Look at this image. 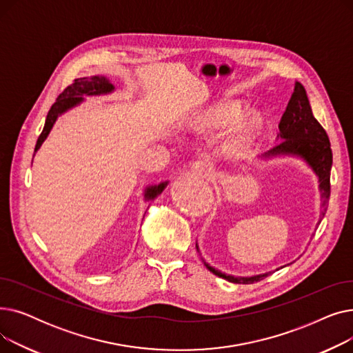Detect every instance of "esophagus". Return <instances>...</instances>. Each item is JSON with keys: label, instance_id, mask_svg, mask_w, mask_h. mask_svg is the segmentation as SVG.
Wrapping results in <instances>:
<instances>
[{"label": "esophagus", "instance_id": "34e87169", "mask_svg": "<svg viewBox=\"0 0 353 353\" xmlns=\"http://www.w3.org/2000/svg\"><path fill=\"white\" fill-rule=\"evenodd\" d=\"M192 172L203 177H209L213 174V167L208 160H197L192 164Z\"/></svg>", "mask_w": 353, "mask_h": 353}]
</instances>
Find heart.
Instances as JSON below:
<instances>
[{
  "instance_id": "b5f03b06",
  "label": "heart",
  "mask_w": 353,
  "mask_h": 353,
  "mask_svg": "<svg viewBox=\"0 0 353 353\" xmlns=\"http://www.w3.org/2000/svg\"><path fill=\"white\" fill-rule=\"evenodd\" d=\"M248 105L240 100H223L212 105L205 113L199 116L196 125L201 130H223L237 124L232 139L229 140V150L233 153L243 152L252 143L262 127V117L257 113L244 117Z\"/></svg>"
}]
</instances>
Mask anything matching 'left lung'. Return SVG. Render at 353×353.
<instances>
[{"label": "left lung", "mask_w": 353, "mask_h": 353, "mask_svg": "<svg viewBox=\"0 0 353 353\" xmlns=\"http://www.w3.org/2000/svg\"><path fill=\"white\" fill-rule=\"evenodd\" d=\"M277 143L272 150L263 154V157L276 156H294L301 157L314 172L319 179V190L322 197V217L326 213V206L330 196V169H332V150L330 141L325 132V128L314 119L309 99L306 96L305 87L296 81L293 94L288 103V107L279 123V134ZM322 220V219H321ZM319 220V223H321ZM196 249L199 246L196 243ZM206 268L216 276L226 279L232 283L249 285L259 281H263L270 274V272L254 274V276H232L221 273L220 270L212 268L205 262Z\"/></svg>", "instance_id": "8db88e82"}]
</instances>
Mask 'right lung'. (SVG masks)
<instances>
[{
  "instance_id": "add662e5",
  "label": "right lung",
  "mask_w": 353,
  "mask_h": 353,
  "mask_svg": "<svg viewBox=\"0 0 353 353\" xmlns=\"http://www.w3.org/2000/svg\"><path fill=\"white\" fill-rule=\"evenodd\" d=\"M114 90V85L108 81V79H105L104 76H92V77H83V79H76L71 85H68L61 94L55 100V103L51 105L47 119H46V124L43 132L37 140L35 148H34V154L37 153V150L41 147V144L44 143V140L47 139V136L50 134L51 128L54 125V123L57 121L59 116H61L63 113H65L67 110L79 105L84 99L83 96H101V94H108ZM169 181H163L160 184H156V186H148L144 190V199L145 200H153L154 197H157L164 188L167 186Z\"/></svg>"
}]
</instances>
